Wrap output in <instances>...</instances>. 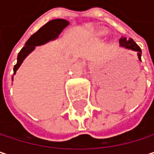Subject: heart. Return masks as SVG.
<instances>
[{
  "label": "heart",
  "instance_id": "obj_1",
  "mask_svg": "<svg viewBox=\"0 0 154 154\" xmlns=\"http://www.w3.org/2000/svg\"><path fill=\"white\" fill-rule=\"evenodd\" d=\"M104 34H105V32H104V31H101V32H99V33H98V35H104Z\"/></svg>",
  "mask_w": 154,
  "mask_h": 154
}]
</instances>
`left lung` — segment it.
<instances>
[{"instance_id": "1", "label": "left lung", "mask_w": 154, "mask_h": 154, "mask_svg": "<svg viewBox=\"0 0 154 154\" xmlns=\"http://www.w3.org/2000/svg\"><path fill=\"white\" fill-rule=\"evenodd\" d=\"M119 45L121 47H125L127 49L132 50L134 51H137V56H138L139 60H141V53H142V51H141L140 47L135 43V41L132 38L127 39V37H123L122 36L119 39Z\"/></svg>"}]
</instances>
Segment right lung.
<instances>
[{
	"mask_svg": "<svg viewBox=\"0 0 154 154\" xmlns=\"http://www.w3.org/2000/svg\"><path fill=\"white\" fill-rule=\"evenodd\" d=\"M69 22L66 19H52L46 23L45 26H43L37 32L32 35L25 44V46L21 49V51L17 54V61L13 69L14 74H16V71L20 67L26 57L35 50V46L45 45L49 41L56 39L59 36V35L62 32V30L69 26Z\"/></svg>",
	"mask_w": 154,
	"mask_h": 154,
	"instance_id": "right-lung-1",
	"label": "right lung"
}]
</instances>
